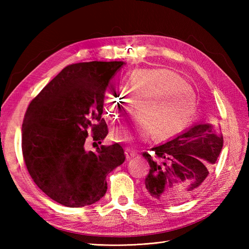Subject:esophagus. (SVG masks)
I'll return each mask as SVG.
<instances>
[{"label":"esophagus","mask_w":249,"mask_h":249,"mask_svg":"<svg viewBox=\"0 0 249 249\" xmlns=\"http://www.w3.org/2000/svg\"><path fill=\"white\" fill-rule=\"evenodd\" d=\"M125 154H126V158H127V160H130V158L137 156V153L134 150L129 149V147H127V149H125Z\"/></svg>","instance_id":"1"}]
</instances>
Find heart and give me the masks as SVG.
Here are the masks:
<instances>
[{
	"label": "heart",
	"instance_id": "obj_1",
	"mask_svg": "<svg viewBox=\"0 0 249 249\" xmlns=\"http://www.w3.org/2000/svg\"><path fill=\"white\" fill-rule=\"evenodd\" d=\"M125 95L121 89L108 95L107 115L112 121L131 111L137 104L138 118L130 126L116 130L114 139L145 141L151 134L167 139L178 134L193 119L196 111L194 89L177 73L167 70H137L124 80ZM135 135L133 137L130 131Z\"/></svg>",
	"mask_w": 249,
	"mask_h": 249
}]
</instances>
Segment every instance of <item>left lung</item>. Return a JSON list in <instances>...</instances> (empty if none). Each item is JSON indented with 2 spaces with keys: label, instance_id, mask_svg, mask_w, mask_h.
I'll return each mask as SVG.
<instances>
[{
  "label": "left lung",
  "instance_id": "obj_1",
  "mask_svg": "<svg viewBox=\"0 0 249 249\" xmlns=\"http://www.w3.org/2000/svg\"><path fill=\"white\" fill-rule=\"evenodd\" d=\"M224 139L220 127L205 121L193 125L173 139L144 152L150 165L144 193L155 202L181 203L203 187L217 160Z\"/></svg>",
  "mask_w": 249,
  "mask_h": 249
}]
</instances>
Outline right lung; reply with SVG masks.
I'll list each match as a JSON object with an SVG mask.
<instances>
[{
    "label": "right lung",
    "mask_w": 249,
    "mask_h": 249,
    "mask_svg": "<svg viewBox=\"0 0 249 249\" xmlns=\"http://www.w3.org/2000/svg\"><path fill=\"white\" fill-rule=\"evenodd\" d=\"M125 62H86L66 66L32 100L22 124V153L35 184L68 208L97 202L107 192L108 174L125 160L119 143H102L108 127L102 119L109 82Z\"/></svg>",
    "instance_id": "add662e5"
}]
</instances>
